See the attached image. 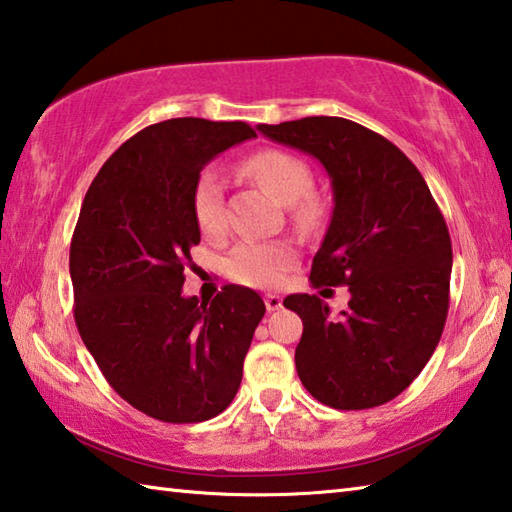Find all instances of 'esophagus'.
<instances>
[{
  "label": "esophagus",
  "instance_id": "1",
  "mask_svg": "<svg viewBox=\"0 0 512 512\" xmlns=\"http://www.w3.org/2000/svg\"><path fill=\"white\" fill-rule=\"evenodd\" d=\"M264 302H266V309H268V311L282 309V297L275 295V293H268V295L264 297Z\"/></svg>",
  "mask_w": 512,
  "mask_h": 512
}]
</instances>
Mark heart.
Instances as JSON below:
<instances>
[{
  "label": "heart",
  "mask_w": 512,
  "mask_h": 512,
  "mask_svg": "<svg viewBox=\"0 0 512 512\" xmlns=\"http://www.w3.org/2000/svg\"><path fill=\"white\" fill-rule=\"evenodd\" d=\"M246 170L273 197L291 206L297 224L304 228L318 224L320 208L309 197L313 190V174L302 159L286 152L266 150L248 159ZM192 212L203 235L215 237L224 230V179L215 167L203 170L194 183ZM293 262L295 250L286 241H244L226 259V273L235 282L246 286L268 288L284 282Z\"/></svg>",
  "instance_id": "heart-1"
}]
</instances>
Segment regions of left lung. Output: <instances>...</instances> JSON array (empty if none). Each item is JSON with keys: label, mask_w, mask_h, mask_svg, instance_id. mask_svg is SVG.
I'll list each match as a JSON object with an SVG mask.
<instances>
[{"label": "left lung", "mask_w": 512, "mask_h": 512, "mask_svg": "<svg viewBox=\"0 0 512 512\" xmlns=\"http://www.w3.org/2000/svg\"><path fill=\"white\" fill-rule=\"evenodd\" d=\"M275 143L322 163L333 212L313 257V286H349L338 318L318 295L295 293L302 385L336 410H369L412 385L448 318L452 241L421 172L371 129L338 116L257 125Z\"/></svg>", "instance_id": "1"}]
</instances>
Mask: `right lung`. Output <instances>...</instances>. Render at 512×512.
Returning <instances> with one entry per match:
<instances>
[{
	"instance_id": "1",
	"label": "right lung",
	"mask_w": 512,
	"mask_h": 512,
	"mask_svg": "<svg viewBox=\"0 0 512 512\" xmlns=\"http://www.w3.org/2000/svg\"><path fill=\"white\" fill-rule=\"evenodd\" d=\"M255 129L170 118L109 156L82 201L69 271L73 318L107 383L143 414L201 423L235 398L266 306L228 284L212 302L183 295L201 241L192 190L217 154Z\"/></svg>"
}]
</instances>
